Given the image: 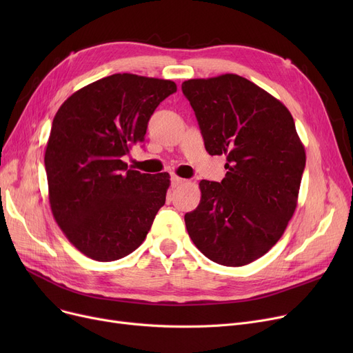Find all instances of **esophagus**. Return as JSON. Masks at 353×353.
I'll return each mask as SVG.
<instances>
[{
	"label": "esophagus",
	"instance_id": "34e87169",
	"mask_svg": "<svg viewBox=\"0 0 353 353\" xmlns=\"http://www.w3.org/2000/svg\"><path fill=\"white\" fill-rule=\"evenodd\" d=\"M183 183H184V179H181V177L176 176V174L172 176V186L173 188H177V186H180V184H183Z\"/></svg>",
	"mask_w": 353,
	"mask_h": 353
}]
</instances>
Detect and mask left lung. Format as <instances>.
<instances>
[{"instance_id": "1", "label": "left lung", "mask_w": 353, "mask_h": 353, "mask_svg": "<svg viewBox=\"0 0 353 353\" xmlns=\"http://www.w3.org/2000/svg\"><path fill=\"white\" fill-rule=\"evenodd\" d=\"M212 156L225 154L220 183L201 180V199L184 221L196 248L223 266L268 253L292 219L305 170V147L290 111L268 91L221 74L181 84Z\"/></svg>"}]
</instances>
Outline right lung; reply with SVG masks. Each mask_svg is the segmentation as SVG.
Here are the masks:
<instances>
[{"mask_svg": "<svg viewBox=\"0 0 353 353\" xmlns=\"http://www.w3.org/2000/svg\"><path fill=\"white\" fill-rule=\"evenodd\" d=\"M176 91L170 80L113 74L74 92L55 114L44 157L50 206L87 257L113 262L134 252L164 205L169 173L132 170L124 156Z\"/></svg>", "mask_w": 353, "mask_h": 353, "instance_id": "1", "label": "right lung"}]
</instances>
